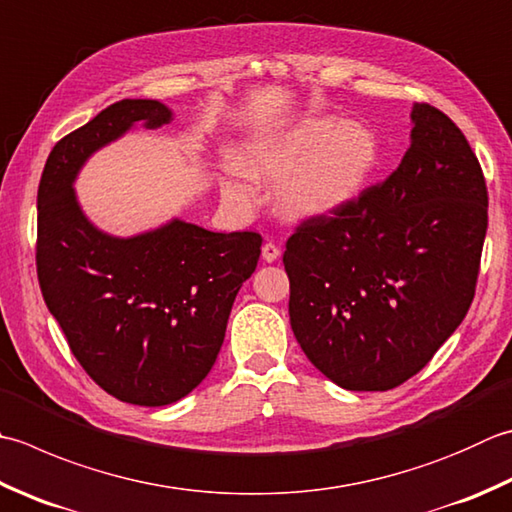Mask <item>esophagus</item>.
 Returning <instances> with one entry per match:
<instances>
[{
	"label": "esophagus",
	"mask_w": 512,
	"mask_h": 512,
	"mask_svg": "<svg viewBox=\"0 0 512 512\" xmlns=\"http://www.w3.org/2000/svg\"><path fill=\"white\" fill-rule=\"evenodd\" d=\"M279 255H282V250H279V246L275 244V242H266L264 246H262V257H264V262H277L279 259Z\"/></svg>",
	"instance_id": "obj_1"
}]
</instances>
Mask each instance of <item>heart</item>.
<instances>
[{"label":"heart","instance_id":"heart-1","mask_svg":"<svg viewBox=\"0 0 512 512\" xmlns=\"http://www.w3.org/2000/svg\"><path fill=\"white\" fill-rule=\"evenodd\" d=\"M379 162L377 135L362 122L337 115H306L250 146L248 168L228 159L224 193L253 202L257 179L279 184L277 202L293 219L335 215L353 204Z\"/></svg>","mask_w":512,"mask_h":512}]
</instances>
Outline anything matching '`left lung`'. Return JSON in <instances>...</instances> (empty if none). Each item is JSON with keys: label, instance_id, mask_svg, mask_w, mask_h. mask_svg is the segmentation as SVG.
<instances>
[{"label": "left lung", "instance_id": "8db88e82", "mask_svg": "<svg viewBox=\"0 0 512 512\" xmlns=\"http://www.w3.org/2000/svg\"><path fill=\"white\" fill-rule=\"evenodd\" d=\"M410 146L384 184L288 239V315L319 373L390 390L464 322L488 228L473 148L442 110L413 104Z\"/></svg>", "mask_w": 512, "mask_h": 512}]
</instances>
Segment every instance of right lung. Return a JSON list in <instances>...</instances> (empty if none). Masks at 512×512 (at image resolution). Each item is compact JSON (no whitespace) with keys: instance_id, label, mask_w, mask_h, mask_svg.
<instances>
[{"instance_id":"obj_1","label":"right lung","mask_w":512,"mask_h":512,"mask_svg":"<svg viewBox=\"0 0 512 512\" xmlns=\"http://www.w3.org/2000/svg\"><path fill=\"white\" fill-rule=\"evenodd\" d=\"M173 122L157 99H122L57 142L37 190V277L86 373L119 402L168 406L204 382L262 237L173 217L128 237L97 228L75 182L97 150Z\"/></svg>"}]
</instances>
